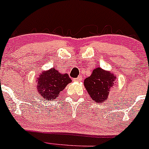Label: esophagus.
Here are the masks:
<instances>
[{"mask_svg": "<svg viewBox=\"0 0 149 149\" xmlns=\"http://www.w3.org/2000/svg\"><path fill=\"white\" fill-rule=\"evenodd\" d=\"M74 80L76 81V82H80V81L82 80V77L81 76H79V77H78L75 78Z\"/></svg>", "mask_w": 149, "mask_h": 149, "instance_id": "obj_1", "label": "esophagus"}]
</instances>
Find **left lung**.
I'll return each mask as SVG.
<instances>
[{"instance_id":"left-lung-1","label":"left lung","mask_w":149,"mask_h":149,"mask_svg":"<svg viewBox=\"0 0 149 149\" xmlns=\"http://www.w3.org/2000/svg\"><path fill=\"white\" fill-rule=\"evenodd\" d=\"M114 74L97 67L89 77L84 81V85L92 100L96 102L107 100L110 90L113 87L116 79Z\"/></svg>"}]
</instances>
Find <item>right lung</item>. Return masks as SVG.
<instances>
[{
	"mask_svg": "<svg viewBox=\"0 0 149 149\" xmlns=\"http://www.w3.org/2000/svg\"><path fill=\"white\" fill-rule=\"evenodd\" d=\"M71 82L72 79L68 74H62L56 69L52 68L41 73L38 77V92L44 99L49 100V101L53 100Z\"/></svg>",
	"mask_w": 149,
	"mask_h": 149,
	"instance_id": "1",
	"label": "right lung"
}]
</instances>
